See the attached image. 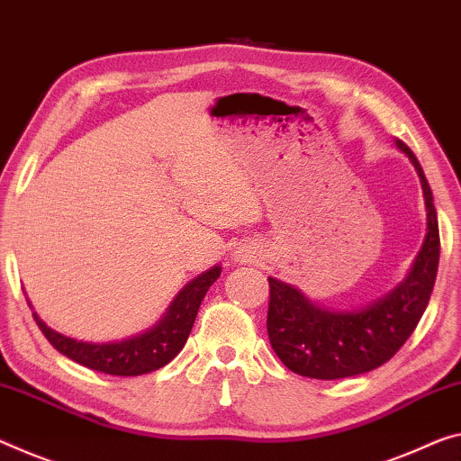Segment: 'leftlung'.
Segmentation results:
<instances>
[{
  "instance_id": "8db88e82",
  "label": "left lung",
  "mask_w": 461,
  "mask_h": 461,
  "mask_svg": "<svg viewBox=\"0 0 461 461\" xmlns=\"http://www.w3.org/2000/svg\"><path fill=\"white\" fill-rule=\"evenodd\" d=\"M420 176L427 203V237L408 272L392 293L365 307L336 311L315 304L286 282H270L267 336L290 371L311 379H344L377 369L416 330L433 293L438 267V222L433 191L412 150L395 140Z\"/></svg>"
}]
</instances>
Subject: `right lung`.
Returning a JSON list of instances; mask_svg holds the SVG:
<instances>
[{
  "instance_id": "1",
  "label": "right lung",
  "mask_w": 461,
  "mask_h": 461,
  "mask_svg": "<svg viewBox=\"0 0 461 461\" xmlns=\"http://www.w3.org/2000/svg\"><path fill=\"white\" fill-rule=\"evenodd\" d=\"M221 272L222 267L214 266L197 276L175 296L171 307L167 309L157 325L138 336L119 339V342H82V339L68 338L47 328L37 313H32V317L53 348L59 350L63 357L72 358L74 363L98 373L117 375V377H136V375L160 369L181 352L191 328H194L197 309Z\"/></svg>"
}]
</instances>
